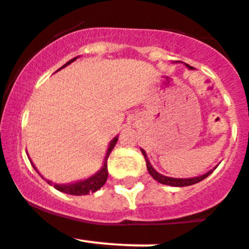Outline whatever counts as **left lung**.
I'll list each match as a JSON object with an SVG mask.
<instances>
[{"mask_svg":"<svg viewBox=\"0 0 249 249\" xmlns=\"http://www.w3.org/2000/svg\"><path fill=\"white\" fill-rule=\"evenodd\" d=\"M185 66H187L189 70H193L194 68H192V66H189L188 64H184ZM142 153V155H144V158H145V161H146V168H148V172L149 174H150L153 178L155 179L157 181H159V183H161V184H165V185H172V187H188V185H193V184H196V183H199V181H202L203 179H205L207 177L209 176V174H212L213 173V170L215 169V168H213V169H211L209 172H207L205 174H202V176L199 177H194V178H172V177H166V176H163V174H160V173H158L157 170L153 168V165L150 164V161H149L148 159V155H146L145 150L144 149H140Z\"/></svg>","mask_w":249,"mask_h":249,"instance_id":"left-lung-1","label":"left lung"}]
</instances>
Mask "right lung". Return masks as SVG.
Returning a JSON list of instances; mask_svg holds the SVG:
<instances>
[{
    "label": "right lung",
    "mask_w": 249,
    "mask_h": 249,
    "mask_svg": "<svg viewBox=\"0 0 249 249\" xmlns=\"http://www.w3.org/2000/svg\"><path fill=\"white\" fill-rule=\"evenodd\" d=\"M76 59L77 57H73V59H71L70 61L66 62V64H65L62 68L59 69V70L66 68L68 65H70L71 62H73ZM116 142H118V135H116V137L114 138L111 142H110L109 148H107V155H105V158H104L103 166H101V169L99 170V172L95 173L94 176L89 177V178L84 179V180L69 183V184H57V183H53L51 180H47V183H49L50 185H53V188H55V189L60 190V192H62V193L71 194V196H86V194H89V193H94V192H96V190L100 189V188L105 184V181H107V158H109V154L111 153V150L114 149V146H115ZM32 166H34V169L38 173V170L36 169V166L34 165V163H32ZM38 174H40V173H38ZM42 178H44V177H42Z\"/></svg>",
    "instance_id": "add662e5"
}]
</instances>
